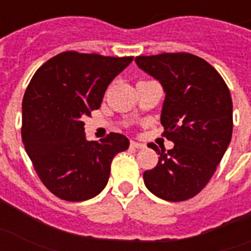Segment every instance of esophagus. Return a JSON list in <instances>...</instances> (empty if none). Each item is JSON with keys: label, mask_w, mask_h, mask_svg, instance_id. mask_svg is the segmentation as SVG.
Listing matches in <instances>:
<instances>
[{"label": "esophagus", "mask_w": 251, "mask_h": 251, "mask_svg": "<svg viewBox=\"0 0 251 251\" xmlns=\"http://www.w3.org/2000/svg\"><path fill=\"white\" fill-rule=\"evenodd\" d=\"M129 146L132 148H144V144L143 143H139V142H135V140H131V143H129Z\"/></svg>", "instance_id": "34e87169"}]
</instances>
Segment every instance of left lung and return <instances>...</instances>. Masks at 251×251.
Returning <instances> with one entry per match:
<instances>
[{
    "mask_svg": "<svg viewBox=\"0 0 251 251\" xmlns=\"http://www.w3.org/2000/svg\"><path fill=\"white\" fill-rule=\"evenodd\" d=\"M139 68L163 85L160 123L167 150L148 143L158 164L144 171L146 187L159 198L182 202L202 190L217 170L233 135V101L218 71L191 53L138 56Z\"/></svg>",
    "mask_w": 251,
    "mask_h": 251,
    "instance_id": "left-lung-1",
    "label": "left lung"
}]
</instances>
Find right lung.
<instances>
[{
    "instance_id": "right-lung-1",
    "label": "right lung",
    "mask_w": 251,
    "mask_h": 251,
    "mask_svg": "<svg viewBox=\"0 0 251 251\" xmlns=\"http://www.w3.org/2000/svg\"><path fill=\"white\" fill-rule=\"evenodd\" d=\"M132 60L67 50L33 75L23 99V143L40 180L60 199L80 202L101 193L112 159L129 146L115 132L88 142L83 118L100 108L108 85Z\"/></svg>"
}]
</instances>
